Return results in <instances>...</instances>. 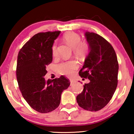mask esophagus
<instances>
[{
  "mask_svg": "<svg viewBox=\"0 0 134 134\" xmlns=\"http://www.w3.org/2000/svg\"><path fill=\"white\" fill-rule=\"evenodd\" d=\"M69 81H70V82H71V84H72V83H74V80L73 79H69Z\"/></svg>",
  "mask_w": 134,
  "mask_h": 134,
  "instance_id": "34e87169",
  "label": "esophagus"
}]
</instances>
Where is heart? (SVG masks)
I'll list each match as a JSON object with an SVG mask.
<instances>
[{
    "label": "heart",
    "instance_id": "obj_1",
    "mask_svg": "<svg viewBox=\"0 0 134 134\" xmlns=\"http://www.w3.org/2000/svg\"><path fill=\"white\" fill-rule=\"evenodd\" d=\"M63 40L69 46L74 48V53L79 57H83L90 50L89 44L87 41H80V36L73 32H66L63 35ZM52 54L54 57L57 55V47L55 43L52 46ZM79 65L76 60H69L63 62L57 65L56 68L60 74L70 76L74 71L78 69Z\"/></svg>",
    "mask_w": 134,
    "mask_h": 134
}]
</instances>
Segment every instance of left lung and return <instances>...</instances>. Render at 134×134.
<instances>
[{"label": "left lung", "instance_id": "left-lung-1", "mask_svg": "<svg viewBox=\"0 0 134 134\" xmlns=\"http://www.w3.org/2000/svg\"><path fill=\"white\" fill-rule=\"evenodd\" d=\"M85 36L90 52L79 74L90 82L85 83L76 99L82 109L96 111L109 103L116 90L118 62L114 49L105 39L93 32H87Z\"/></svg>", "mask_w": 134, "mask_h": 134}]
</instances>
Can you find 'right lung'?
<instances>
[{
    "instance_id": "1",
    "label": "right lung",
    "mask_w": 134,
    "mask_h": 134,
    "mask_svg": "<svg viewBox=\"0 0 134 134\" xmlns=\"http://www.w3.org/2000/svg\"><path fill=\"white\" fill-rule=\"evenodd\" d=\"M60 31L40 32L33 36L20 49L16 77L23 98L40 113H49L60 105L61 94L70 82L62 76L46 80V66L52 61V46Z\"/></svg>"
}]
</instances>
